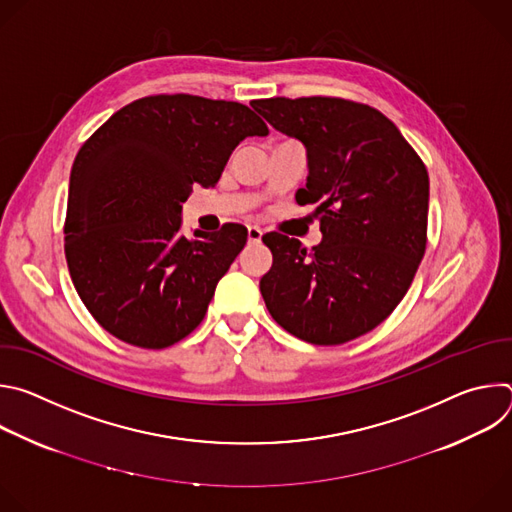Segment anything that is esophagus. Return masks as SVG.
I'll use <instances>...</instances> for the list:
<instances>
[{
    "label": "esophagus",
    "instance_id": "34e87169",
    "mask_svg": "<svg viewBox=\"0 0 512 512\" xmlns=\"http://www.w3.org/2000/svg\"><path fill=\"white\" fill-rule=\"evenodd\" d=\"M247 237H249L251 243H259L261 237H263V231H261L259 227H249V229H247Z\"/></svg>",
    "mask_w": 512,
    "mask_h": 512
}]
</instances>
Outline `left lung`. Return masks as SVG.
I'll use <instances>...</instances> for the list:
<instances>
[{
    "mask_svg": "<svg viewBox=\"0 0 512 512\" xmlns=\"http://www.w3.org/2000/svg\"><path fill=\"white\" fill-rule=\"evenodd\" d=\"M275 129L308 150V182L322 243L308 249L263 235L273 265L261 296L273 320L310 344L336 346L387 320L427 245L429 176L391 119L340 97H273L253 103Z\"/></svg>",
    "mask_w": 512,
    "mask_h": 512,
    "instance_id": "8db88e82",
    "label": "left lung"
}]
</instances>
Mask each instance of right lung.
I'll return each mask as SVG.
<instances>
[{
	"label": "right lung",
	"mask_w": 512,
	"mask_h": 512,
	"mask_svg": "<svg viewBox=\"0 0 512 512\" xmlns=\"http://www.w3.org/2000/svg\"><path fill=\"white\" fill-rule=\"evenodd\" d=\"M247 105L198 95H150L113 113L70 170L64 255L77 294L115 338L168 348L186 338L247 229L184 237L182 202L216 186L249 135H267Z\"/></svg>",
	"instance_id": "add662e5"
}]
</instances>
